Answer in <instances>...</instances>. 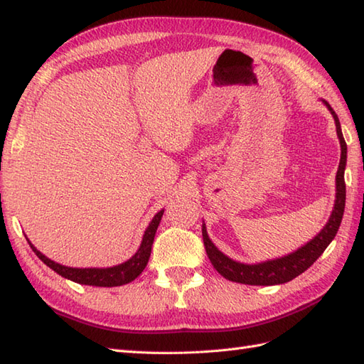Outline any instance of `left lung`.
Masks as SVG:
<instances>
[{
  "instance_id": "left-lung-1",
  "label": "left lung",
  "mask_w": 364,
  "mask_h": 364,
  "mask_svg": "<svg viewBox=\"0 0 364 364\" xmlns=\"http://www.w3.org/2000/svg\"><path fill=\"white\" fill-rule=\"evenodd\" d=\"M328 109L333 114V119L336 123V133L339 137V144H341V159H339V167L336 173V202L335 210L331 213L327 225L323 227L321 233L311 239L306 245L301 247L297 252H294L288 257L261 262V264H242V262H236L225 257L222 252L218 250L211 239L208 237L205 223L202 227L203 233V244L208 258H210L211 264L218 272L225 277L230 282L244 283V284H255V286H270V284H282L286 282H291L292 278L299 277L301 272L310 267L313 262L318 259L323 250L327 249L328 244L333 241V237L338 233V228L341 225L344 206H346V181H344V168H346V158H347V145L343 137L341 125H339L338 115L331 109L330 105Z\"/></svg>"
}]
</instances>
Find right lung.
Wrapping results in <instances>:
<instances>
[{
  "label": "right lung",
  "instance_id": "1",
  "mask_svg": "<svg viewBox=\"0 0 364 364\" xmlns=\"http://www.w3.org/2000/svg\"><path fill=\"white\" fill-rule=\"evenodd\" d=\"M162 214H164V210L159 211L150 222V225L145 230V235L142 237V244H141V247H139V250L136 252L134 257L123 262V264L114 266V267L75 269V267L60 266V264H58V262H54V261L46 258L45 255L38 252L29 241L28 242L31 245V249H33V252L45 262L46 266L53 269L54 272H58L59 275L68 278V280L81 283V284L107 286V288H111V286H122V284L133 282L134 278H137L139 274H142V270L145 269L146 262H149V258H150L153 239H154V235H156V230H158Z\"/></svg>",
  "mask_w": 364,
  "mask_h": 364
}]
</instances>
